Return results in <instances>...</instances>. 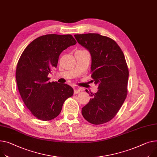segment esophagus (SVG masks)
I'll use <instances>...</instances> for the list:
<instances>
[{"instance_id":"esophagus-1","label":"esophagus","mask_w":157,"mask_h":157,"mask_svg":"<svg viewBox=\"0 0 157 157\" xmlns=\"http://www.w3.org/2000/svg\"><path fill=\"white\" fill-rule=\"evenodd\" d=\"M74 88V93L75 94V95H76V94H78L81 92V90L77 86H74V88Z\"/></svg>"}]
</instances>
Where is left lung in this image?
Here are the masks:
<instances>
[{
    "label": "left lung",
    "instance_id": "left-lung-1",
    "mask_svg": "<svg viewBox=\"0 0 157 157\" xmlns=\"http://www.w3.org/2000/svg\"><path fill=\"white\" fill-rule=\"evenodd\" d=\"M75 37L90 52L91 78L98 85V91L90 94L92 98L82 108V115L93 124L107 122L116 116L127 96L129 71L124 55L116 41L107 36L88 33Z\"/></svg>",
    "mask_w": 157,
    "mask_h": 157
}]
</instances>
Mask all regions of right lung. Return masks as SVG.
<instances>
[{
	"label": "right lung",
	"mask_w": 157,
	"mask_h": 157,
	"mask_svg": "<svg viewBox=\"0 0 157 157\" xmlns=\"http://www.w3.org/2000/svg\"><path fill=\"white\" fill-rule=\"evenodd\" d=\"M76 41L71 35L50 34L34 40L21 56L16 79L24 103L35 117L50 121L60 113L74 90L68 85L48 81V75L57 67L61 52Z\"/></svg>",
	"instance_id": "right-lung-1"
}]
</instances>
